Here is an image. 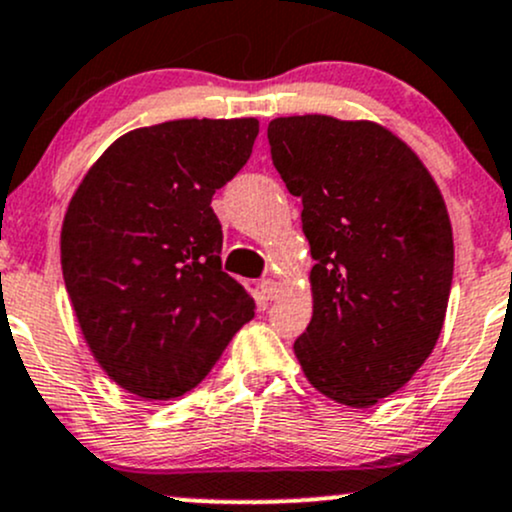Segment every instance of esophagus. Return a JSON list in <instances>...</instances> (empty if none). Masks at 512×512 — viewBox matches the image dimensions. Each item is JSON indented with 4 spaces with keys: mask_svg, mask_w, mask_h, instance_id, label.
Masks as SVG:
<instances>
[{
    "mask_svg": "<svg viewBox=\"0 0 512 512\" xmlns=\"http://www.w3.org/2000/svg\"><path fill=\"white\" fill-rule=\"evenodd\" d=\"M260 289H262V294H265V299H277V294H279V284L274 282V279H262L260 282Z\"/></svg>",
    "mask_w": 512,
    "mask_h": 512,
    "instance_id": "obj_1",
    "label": "esophagus"
}]
</instances>
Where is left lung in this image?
I'll use <instances>...</instances> for the list:
<instances>
[{
  "mask_svg": "<svg viewBox=\"0 0 512 512\" xmlns=\"http://www.w3.org/2000/svg\"><path fill=\"white\" fill-rule=\"evenodd\" d=\"M267 138L316 260L313 318L294 352L320 393L369 408L408 384L440 338L454 272L445 199L376 123L289 116Z\"/></svg>",
  "mask_w": 512,
  "mask_h": 512,
  "instance_id": "8db88e82",
  "label": "left lung"
}]
</instances>
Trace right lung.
Segmentation results:
<instances>
[{
    "mask_svg": "<svg viewBox=\"0 0 512 512\" xmlns=\"http://www.w3.org/2000/svg\"><path fill=\"white\" fill-rule=\"evenodd\" d=\"M255 119H179L126 133L67 206L63 277L104 372L148 401L206 379L255 301L221 267L211 209L250 160Z\"/></svg>",
    "mask_w": 512,
    "mask_h": 512,
    "instance_id": "add662e5",
    "label": "right lung"
}]
</instances>
